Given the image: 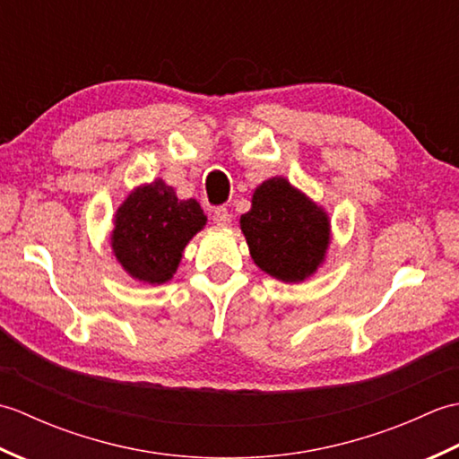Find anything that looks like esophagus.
Instances as JSON below:
<instances>
[{
    "mask_svg": "<svg viewBox=\"0 0 459 459\" xmlns=\"http://www.w3.org/2000/svg\"><path fill=\"white\" fill-rule=\"evenodd\" d=\"M212 221L221 224V227H227V224H230L232 221V214L229 212L227 207H217L212 211Z\"/></svg>",
    "mask_w": 459,
    "mask_h": 459,
    "instance_id": "34e87169",
    "label": "esophagus"
}]
</instances>
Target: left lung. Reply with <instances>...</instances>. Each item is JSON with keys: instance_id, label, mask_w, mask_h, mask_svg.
Listing matches in <instances>:
<instances>
[{"instance_id": "8db88e82", "label": "left lung", "mask_w": 459, "mask_h": 459, "mask_svg": "<svg viewBox=\"0 0 459 459\" xmlns=\"http://www.w3.org/2000/svg\"><path fill=\"white\" fill-rule=\"evenodd\" d=\"M240 229L255 264L288 284L316 274L331 240L327 212L284 178L258 185Z\"/></svg>"}]
</instances>
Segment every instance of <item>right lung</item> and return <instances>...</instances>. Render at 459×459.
Wrapping results in <instances>:
<instances>
[{"label":"right lung","instance_id":"add662e5","mask_svg":"<svg viewBox=\"0 0 459 459\" xmlns=\"http://www.w3.org/2000/svg\"><path fill=\"white\" fill-rule=\"evenodd\" d=\"M204 222L207 217L197 201H179L173 187L155 179L135 187L116 211L112 252L134 280L165 284Z\"/></svg>","mask_w":459,"mask_h":459}]
</instances>
